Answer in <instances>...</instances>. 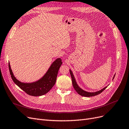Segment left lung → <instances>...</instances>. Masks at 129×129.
Returning a JSON list of instances; mask_svg holds the SVG:
<instances>
[{
  "mask_svg": "<svg viewBox=\"0 0 129 129\" xmlns=\"http://www.w3.org/2000/svg\"><path fill=\"white\" fill-rule=\"evenodd\" d=\"M70 75L71 76V78H72V85L73 87H74L75 90L76 91V92L77 93H78L79 94H80V95H82V96H84V97H92V96H94V95H96L98 94H100L101 92H102L103 91L106 87L108 86H105V87H104L103 89H101V90H99L98 91H95V92H87L85 90H83L82 88H80L78 84H77V82H76V80L75 79V76L73 74V72L70 69ZM115 75L113 76V77L112 78V80L115 78Z\"/></svg>",
  "mask_w": 129,
  "mask_h": 129,
  "instance_id": "1",
  "label": "left lung"
}]
</instances>
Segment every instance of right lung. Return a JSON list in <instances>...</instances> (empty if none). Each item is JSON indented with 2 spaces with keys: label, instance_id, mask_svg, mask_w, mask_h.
Returning a JSON list of instances; mask_svg holds the SVG:
<instances>
[{
  "label": "right lung",
  "instance_id": "add662e5",
  "mask_svg": "<svg viewBox=\"0 0 129 129\" xmlns=\"http://www.w3.org/2000/svg\"><path fill=\"white\" fill-rule=\"evenodd\" d=\"M61 64V59L58 58L52 62L48 70L41 78L32 83H23L18 80L13 75L10 62L9 68L11 78L17 86L29 95L40 96L47 93L54 86L56 82L59 69Z\"/></svg>",
  "mask_w": 129,
  "mask_h": 129
}]
</instances>
